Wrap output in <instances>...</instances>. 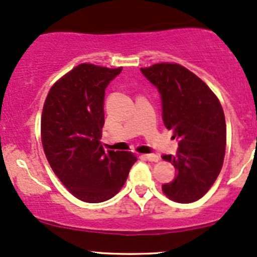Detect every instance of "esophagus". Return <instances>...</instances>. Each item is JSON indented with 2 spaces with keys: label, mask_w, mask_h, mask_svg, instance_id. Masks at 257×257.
Listing matches in <instances>:
<instances>
[{
  "label": "esophagus",
  "mask_w": 257,
  "mask_h": 257,
  "mask_svg": "<svg viewBox=\"0 0 257 257\" xmlns=\"http://www.w3.org/2000/svg\"><path fill=\"white\" fill-rule=\"evenodd\" d=\"M145 157L146 159H147L148 162H153V163H157V162H159L161 161V157L158 156V154H145Z\"/></svg>",
  "instance_id": "1"
}]
</instances>
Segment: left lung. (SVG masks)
Wrapping results in <instances>:
<instances>
[{"instance_id":"8db88e82","label":"left lung","mask_w":257,"mask_h":257,"mask_svg":"<svg viewBox=\"0 0 257 257\" xmlns=\"http://www.w3.org/2000/svg\"><path fill=\"white\" fill-rule=\"evenodd\" d=\"M162 95L165 127L179 139L176 156H163L176 170L163 185L164 195L179 203L200 200L223 167L227 126L217 95L200 77L179 63L159 62L141 68Z\"/></svg>"}]
</instances>
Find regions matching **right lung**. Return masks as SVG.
Segmentation results:
<instances>
[{
  "mask_svg": "<svg viewBox=\"0 0 257 257\" xmlns=\"http://www.w3.org/2000/svg\"><path fill=\"white\" fill-rule=\"evenodd\" d=\"M122 67L81 63L49 90L41 114V142L51 169L78 200L114 197L137 161L131 152L104 151V94Z\"/></svg>",
  "mask_w": 257,
  "mask_h": 257,
  "instance_id": "right-lung-1",
  "label": "right lung"
}]
</instances>
